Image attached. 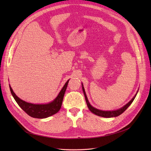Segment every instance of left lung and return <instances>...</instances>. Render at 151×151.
I'll return each instance as SVG.
<instances>
[{
    "mask_svg": "<svg viewBox=\"0 0 151 151\" xmlns=\"http://www.w3.org/2000/svg\"><path fill=\"white\" fill-rule=\"evenodd\" d=\"M82 88H83V93L84 94V96H85V99H86V101L87 103V105H88V107L89 109V110L92 112L93 113L95 114L96 115H98L99 116H101V117H104V118H112V117H116L120 115L122 113H123L124 112L126 109L128 108L130 105L132 104V103L133 102V101L134 100L135 98L136 97L137 94L138 93V91L137 92L136 94L134 96L130 101L127 103L125 106H123V107H122L120 109H118L116 110H112V111H103V110H101V109H98L97 108H96L94 107H93V106H91V104L89 103V101H88V99L87 98V96L85 92V90H84V88L83 86V84H82Z\"/></svg>",
    "mask_w": 151,
    "mask_h": 151,
    "instance_id": "8db88e82",
    "label": "left lung"
}]
</instances>
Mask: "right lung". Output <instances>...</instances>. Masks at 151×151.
Segmentation results:
<instances>
[{
  "label": "right lung",
  "instance_id": "right-lung-1",
  "mask_svg": "<svg viewBox=\"0 0 151 151\" xmlns=\"http://www.w3.org/2000/svg\"><path fill=\"white\" fill-rule=\"evenodd\" d=\"M68 81H69V79L66 82L65 85L63 86L62 89L54 100L47 104H33L26 102L17 96L16 94L14 93L10 85L9 88L12 96L22 110H24L31 117L36 118H45L55 115L60 109Z\"/></svg>",
  "mask_w": 151,
  "mask_h": 151
}]
</instances>
